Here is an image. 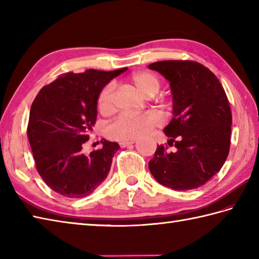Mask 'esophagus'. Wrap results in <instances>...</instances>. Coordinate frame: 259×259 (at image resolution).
Returning <instances> with one entry per match:
<instances>
[{
	"label": "esophagus",
	"mask_w": 259,
	"mask_h": 259,
	"mask_svg": "<svg viewBox=\"0 0 259 259\" xmlns=\"http://www.w3.org/2000/svg\"><path fill=\"white\" fill-rule=\"evenodd\" d=\"M134 144H135V141L131 140V141H121L119 145H120L121 147H129V146L134 145Z\"/></svg>",
	"instance_id": "esophagus-1"
}]
</instances>
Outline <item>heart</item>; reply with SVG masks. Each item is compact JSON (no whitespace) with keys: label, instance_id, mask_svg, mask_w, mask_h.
Returning <instances> with one entry per match:
<instances>
[{"label":"heart","instance_id":"1","mask_svg":"<svg viewBox=\"0 0 259 259\" xmlns=\"http://www.w3.org/2000/svg\"><path fill=\"white\" fill-rule=\"evenodd\" d=\"M131 84L141 96L150 98L160 89V81L155 74L150 72H136L130 76ZM112 84H108L100 91L97 99L98 110L103 114L111 112L112 110ZM160 123L158 115L152 112L141 114H121L112 121L107 128L109 138L118 141H130L139 139Z\"/></svg>","mask_w":259,"mask_h":259}]
</instances>
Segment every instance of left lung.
<instances>
[{"instance_id":"left-lung-1","label":"left lung","mask_w":259,"mask_h":259,"mask_svg":"<svg viewBox=\"0 0 259 259\" xmlns=\"http://www.w3.org/2000/svg\"><path fill=\"white\" fill-rule=\"evenodd\" d=\"M170 82L174 118L163 129L171 152L157 147L149 170L175 190L198 188L222 169L229 153L232 110L221 82L208 68L188 60L148 65Z\"/></svg>"}]
</instances>
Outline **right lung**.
<instances>
[{"label":"right lung","mask_w":259,"mask_h":259,"mask_svg":"<svg viewBox=\"0 0 259 259\" xmlns=\"http://www.w3.org/2000/svg\"><path fill=\"white\" fill-rule=\"evenodd\" d=\"M125 70L68 72L43 87L33 101L27 138L38 175L58 194L89 196L107 178L119 145L102 139L101 149L90 155L82 147L96 123L99 93Z\"/></svg>","instance_id":"add662e5"}]
</instances>
